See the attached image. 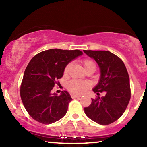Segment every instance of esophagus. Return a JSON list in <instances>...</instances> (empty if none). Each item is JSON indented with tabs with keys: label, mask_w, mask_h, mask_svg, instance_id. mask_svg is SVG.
<instances>
[{
	"label": "esophagus",
	"mask_w": 147,
	"mask_h": 147,
	"mask_svg": "<svg viewBox=\"0 0 147 147\" xmlns=\"http://www.w3.org/2000/svg\"><path fill=\"white\" fill-rule=\"evenodd\" d=\"M81 97V96H77V95H74V94H72L71 95V98L74 99V98H79Z\"/></svg>",
	"instance_id": "1"
}]
</instances>
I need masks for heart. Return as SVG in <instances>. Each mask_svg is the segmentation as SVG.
Wrapping results in <instances>:
<instances>
[{
	"label": "heart",
	"instance_id": "1",
	"mask_svg": "<svg viewBox=\"0 0 147 147\" xmlns=\"http://www.w3.org/2000/svg\"><path fill=\"white\" fill-rule=\"evenodd\" d=\"M83 65L86 71L89 69H91V68H94V69H96L95 63L91 59H84L83 61ZM69 66L70 63L67 64V65H66L65 69H64V73H67ZM89 84L87 83L86 82L80 81V80H73L68 82L67 89L72 94L80 95V94L85 93V92L87 91L88 88H89Z\"/></svg>",
	"mask_w": 147,
	"mask_h": 147
}]
</instances>
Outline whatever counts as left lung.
Here are the masks:
<instances>
[{
	"label": "left lung",
	"mask_w": 147,
	"mask_h": 147,
	"mask_svg": "<svg viewBox=\"0 0 147 147\" xmlns=\"http://www.w3.org/2000/svg\"><path fill=\"white\" fill-rule=\"evenodd\" d=\"M93 58L100 67L101 76L93 91L99 95L106 92L105 96L92 99L89 106L84 108L86 116L96 123L108 125L121 116L129 103L130 80L126 66L117 55L108 51L84 50Z\"/></svg>",
	"instance_id": "1"
}]
</instances>
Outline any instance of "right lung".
Returning <instances> with one entry per match:
<instances>
[{
    "instance_id": "add662e5",
    "label": "right lung",
    "mask_w": 147,
    "mask_h": 147,
    "mask_svg": "<svg viewBox=\"0 0 147 147\" xmlns=\"http://www.w3.org/2000/svg\"><path fill=\"white\" fill-rule=\"evenodd\" d=\"M78 49H51L40 52L29 61L20 88L26 110L34 120L44 124L53 123L65 115L71 101L67 91L60 96L51 90L63 75L66 65L82 55Z\"/></svg>"
}]
</instances>
